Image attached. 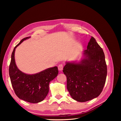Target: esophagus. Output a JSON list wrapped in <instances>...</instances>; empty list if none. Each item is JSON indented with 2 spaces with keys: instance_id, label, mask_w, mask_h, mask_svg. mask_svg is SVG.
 Instances as JSON below:
<instances>
[{
  "instance_id": "obj_1",
  "label": "esophagus",
  "mask_w": 121,
  "mask_h": 121,
  "mask_svg": "<svg viewBox=\"0 0 121 121\" xmlns=\"http://www.w3.org/2000/svg\"><path fill=\"white\" fill-rule=\"evenodd\" d=\"M58 69H59L60 71H61L62 70H63V65H62V64H60V65H58Z\"/></svg>"
}]
</instances>
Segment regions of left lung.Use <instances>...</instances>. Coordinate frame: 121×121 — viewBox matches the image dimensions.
I'll return each mask as SVG.
<instances>
[{
	"label": "left lung",
	"instance_id": "8db88e82",
	"mask_svg": "<svg viewBox=\"0 0 121 121\" xmlns=\"http://www.w3.org/2000/svg\"><path fill=\"white\" fill-rule=\"evenodd\" d=\"M83 54L84 58L81 61L68 62L63 69L69 92L79 102L89 101L99 95L107 75L103 50L93 37Z\"/></svg>",
	"mask_w": 121,
	"mask_h": 121
}]
</instances>
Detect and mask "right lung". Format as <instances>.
<instances>
[{
    "label": "right lung",
    "mask_w": 121,
    "mask_h": 121,
    "mask_svg": "<svg viewBox=\"0 0 121 121\" xmlns=\"http://www.w3.org/2000/svg\"><path fill=\"white\" fill-rule=\"evenodd\" d=\"M30 38H24L14 48L11 56L9 75L17 96L26 101L36 104L44 99L49 92V83L57 76L58 71L57 67H54L37 74L29 75L19 70L15 63L14 52L17 46Z\"/></svg>",
    "instance_id": "right-lung-1"
}]
</instances>
